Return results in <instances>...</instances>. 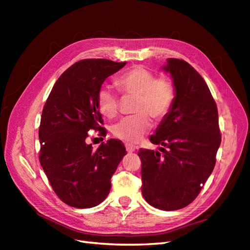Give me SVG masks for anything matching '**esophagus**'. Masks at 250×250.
<instances>
[{"instance_id": "1", "label": "esophagus", "mask_w": 250, "mask_h": 250, "mask_svg": "<svg viewBox=\"0 0 250 250\" xmlns=\"http://www.w3.org/2000/svg\"><path fill=\"white\" fill-rule=\"evenodd\" d=\"M125 148L127 150V152H133L135 150V146L130 143H125Z\"/></svg>"}]
</instances>
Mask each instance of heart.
Masks as SVG:
<instances>
[{"label":"heart","mask_w":250,"mask_h":250,"mask_svg":"<svg viewBox=\"0 0 250 250\" xmlns=\"http://www.w3.org/2000/svg\"><path fill=\"white\" fill-rule=\"evenodd\" d=\"M115 84L123 96L134 97L132 111L113 125L112 133L120 140L129 143L141 141L151 128V120L162 121L168 116L174 100L175 87L169 78L157 77L143 66H134L115 79ZM100 112L107 118L119 113L120 98L107 86H102L97 95Z\"/></svg>","instance_id":"b5f03b06"}]
</instances>
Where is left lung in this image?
<instances>
[{
  "label": "left lung",
  "mask_w": 250,
  "mask_h": 250,
  "mask_svg": "<svg viewBox=\"0 0 250 250\" xmlns=\"http://www.w3.org/2000/svg\"><path fill=\"white\" fill-rule=\"evenodd\" d=\"M163 69L175 87L174 104L150 141L157 151L140 149L142 194L156 208L175 210L200 193L216 164L221 143L218 109L200 74L183 59L168 58Z\"/></svg>",
  "instance_id": "8db88e82"
}]
</instances>
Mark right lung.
I'll return each mask as SVG.
<instances>
[{"instance_id": "right-lung-1", "label": "right lung", "mask_w": 250, "mask_h": 250, "mask_svg": "<svg viewBox=\"0 0 250 250\" xmlns=\"http://www.w3.org/2000/svg\"><path fill=\"white\" fill-rule=\"evenodd\" d=\"M125 64L77 62L58 78L43 106L40 162L58 198L70 207L93 208L106 198L111 176L127 153L120 140H108L97 150L85 142L92 129L106 135L97 95L104 80Z\"/></svg>"}]
</instances>
